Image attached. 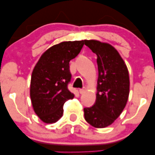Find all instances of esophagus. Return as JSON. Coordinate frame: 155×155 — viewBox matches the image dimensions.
I'll use <instances>...</instances> for the list:
<instances>
[{
	"instance_id": "1",
	"label": "esophagus",
	"mask_w": 155,
	"mask_h": 155,
	"mask_svg": "<svg viewBox=\"0 0 155 155\" xmlns=\"http://www.w3.org/2000/svg\"><path fill=\"white\" fill-rule=\"evenodd\" d=\"M79 92L80 94H83L84 92V89H79Z\"/></svg>"
}]
</instances>
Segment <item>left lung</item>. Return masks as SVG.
Instances as JSON below:
<instances>
[{
	"label": "left lung",
	"instance_id": "8db88e82",
	"mask_svg": "<svg viewBox=\"0 0 155 155\" xmlns=\"http://www.w3.org/2000/svg\"><path fill=\"white\" fill-rule=\"evenodd\" d=\"M84 44L97 55L98 68L95 104L84 108L85 120L94 127L104 128L118 118L127 102L130 79L127 68L115 48L96 40Z\"/></svg>",
	"mask_w": 155,
	"mask_h": 155
}]
</instances>
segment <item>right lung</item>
Listing matches in <instances>:
<instances>
[{"mask_svg": "<svg viewBox=\"0 0 155 155\" xmlns=\"http://www.w3.org/2000/svg\"><path fill=\"white\" fill-rule=\"evenodd\" d=\"M84 41H64L48 49L32 73L31 98L35 114L44 122L54 123L63 116V105L74 95L68 88L71 79L69 62L82 49Z\"/></svg>", "mask_w": 155, "mask_h": 155, "instance_id": "right-lung-1", "label": "right lung"}]
</instances>
